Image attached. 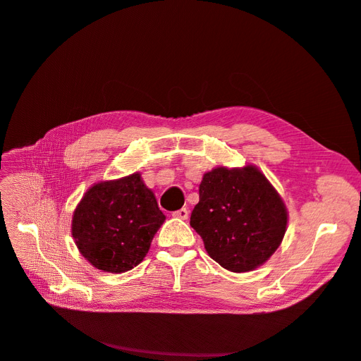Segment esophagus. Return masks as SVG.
Segmentation results:
<instances>
[{"instance_id":"1","label":"esophagus","mask_w":361,"mask_h":361,"mask_svg":"<svg viewBox=\"0 0 361 361\" xmlns=\"http://www.w3.org/2000/svg\"><path fill=\"white\" fill-rule=\"evenodd\" d=\"M188 209L187 207H182V209H178V211H174L171 215L173 216H176V218H180V220H187L188 218Z\"/></svg>"}]
</instances>
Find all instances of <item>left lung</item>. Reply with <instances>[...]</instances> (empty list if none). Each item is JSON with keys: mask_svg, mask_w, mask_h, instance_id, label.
Segmentation results:
<instances>
[{"mask_svg": "<svg viewBox=\"0 0 361 361\" xmlns=\"http://www.w3.org/2000/svg\"><path fill=\"white\" fill-rule=\"evenodd\" d=\"M190 224L215 262L232 272L257 268L279 248L288 214L257 169H214L199 188Z\"/></svg>", "mask_w": 361, "mask_h": 361, "instance_id": "left-lung-1", "label": "left lung"}]
</instances>
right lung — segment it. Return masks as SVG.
Returning a JSON list of instances; mask_svg holds the SVG:
<instances>
[{"label":"right lung","instance_id":"obj_1","mask_svg":"<svg viewBox=\"0 0 361 361\" xmlns=\"http://www.w3.org/2000/svg\"><path fill=\"white\" fill-rule=\"evenodd\" d=\"M164 220L154 192L134 173L87 191L75 209L72 235L93 267L125 272L145 259Z\"/></svg>","mask_w":361,"mask_h":361}]
</instances>
